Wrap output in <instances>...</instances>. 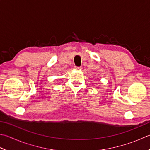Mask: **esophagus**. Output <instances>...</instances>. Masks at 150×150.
Returning <instances> with one entry per match:
<instances>
[{"label": "esophagus", "instance_id": "obj_1", "mask_svg": "<svg viewBox=\"0 0 150 150\" xmlns=\"http://www.w3.org/2000/svg\"><path fill=\"white\" fill-rule=\"evenodd\" d=\"M74 68H75V69H77V70H81V67H76V66H75Z\"/></svg>", "mask_w": 150, "mask_h": 150}]
</instances>
